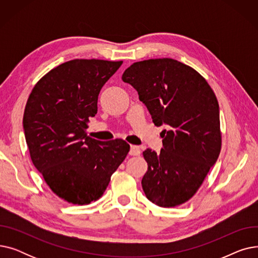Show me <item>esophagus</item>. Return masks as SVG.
Listing matches in <instances>:
<instances>
[{"instance_id":"obj_1","label":"esophagus","mask_w":258,"mask_h":258,"mask_svg":"<svg viewBox=\"0 0 258 258\" xmlns=\"http://www.w3.org/2000/svg\"><path fill=\"white\" fill-rule=\"evenodd\" d=\"M141 154L140 147L137 145H131V150H130V155L131 156H139Z\"/></svg>"}]
</instances>
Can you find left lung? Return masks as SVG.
Masks as SVG:
<instances>
[{
  "mask_svg": "<svg viewBox=\"0 0 258 258\" xmlns=\"http://www.w3.org/2000/svg\"><path fill=\"white\" fill-rule=\"evenodd\" d=\"M122 80L137 90L155 125L169 126L162 132L160 154L143 153V191L160 207L179 206L195 196L220 156L218 99L198 71L172 58L134 62Z\"/></svg>",
  "mask_w": 258,
  "mask_h": 258,
  "instance_id": "obj_1",
  "label": "left lung"
}]
</instances>
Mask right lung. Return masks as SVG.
I'll return each mask as SVG.
<instances>
[{"label":"right lung","mask_w":258,"mask_h":258,"mask_svg":"<svg viewBox=\"0 0 258 258\" xmlns=\"http://www.w3.org/2000/svg\"><path fill=\"white\" fill-rule=\"evenodd\" d=\"M120 61L73 59L40 78L27 100L23 124L33 165L51 190L74 205L102 197L130 152L122 139L87 136L98 95Z\"/></svg>","instance_id":"right-lung-1"}]
</instances>
